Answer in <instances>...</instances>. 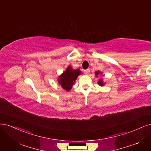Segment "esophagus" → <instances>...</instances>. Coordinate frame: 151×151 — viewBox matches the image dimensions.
<instances>
[{"mask_svg": "<svg viewBox=\"0 0 151 151\" xmlns=\"http://www.w3.org/2000/svg\"><path fill=\"white\" fill-rule=\"evenodd\" d=\"M84 74H85L87 75V74H89V73L90 72V69H86V70H84Z\"/></svg>", "mask_w": 151, "mask_h": 151, "instance_id": "1", "label": "esophagus"}]
</instances>
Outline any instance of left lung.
<instances>
[{
  "label": "left lung",
  "mask_w": 151,
  "mask_h": 151,
  "mask_svg": "<svg viewBox=\"0 0 151 151\" xmlns=\"http://www.w3.org/2000/svg\"><path fill=\"white\" fill-rule=\"evenodd\" d=\"M102 72H100V71H96V72H95V74H96V77H97V76L98 75H99L100 74H101ZM98 84H99V86H103L104 85V83L103 82V81H102V79H100L99 80V81H98Z\"/></svg>",
  "instance_id": "8db88e82"
}]
</instances>
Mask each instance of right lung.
<instances>
[{"mask_svg": "<svg viewBox=\"0 0 151 151\" xmlns=\"http://www.w3.org/2000/svg\"><path fill=\"white\" fill-rule=\"evenodd\" d=\"M80 74H81V72L79 69H73L71 66H68L66 70L59 77L58 82L64 90L69 91Z\"/></svg>", "mask_w": 151, "mask_h": 151, "instance_id": "1", "label": "right lung"}]
</instances>
